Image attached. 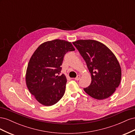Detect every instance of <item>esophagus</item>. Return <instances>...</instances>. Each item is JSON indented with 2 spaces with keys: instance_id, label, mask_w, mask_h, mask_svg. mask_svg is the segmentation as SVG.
<instances>
[{
  "instance_id": "esophagus-1",
  "label": "esophagus",
  "mask_w": 135,
  "mask_h": 135,
  "mask_svg": "<svg viewBox=\"0 0 135 135\" xmlns=\"http://www.w3.org/2000/svg\"><path fill=\"white\" fill-rule=\"evenodd\" d=\"M80 76L79 75H77V76L75 78V80H79V79H80Z\"/></svg>"
}]
</instances>
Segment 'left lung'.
<instances>
[{
	"mask_svg": "<svg viewBox=\"0 0 135 135\" xmlns=\"http://www.w3.org/2000/svg\"><path fill=\"white\" fill-rule=\"evenodd\" d=\"M73 44L91 75V83L84 91L94 99H107L115 91L121 80V68L116 57L105 45L96 40H78Z\"/></svg>",
	"mask_w": 135,
	"mask_h": 135,
	"instance_id": "8db88e82",
	"label": "left lung"
}]
</instances>
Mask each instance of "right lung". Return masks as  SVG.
<instances>
[{
  "instance_id": "1",
  "label": "right lung",
  "mask_w": 135,
  "mask_h": 135,
  "mask_svg": "<svg viewBox=\"0 0 135 135\" xmlns=\"http://www.w3.org/2000/svg\"><path fill=\"white\" fill-rule=\"evenodd\" d=\"M70 42L55 39L43 43L30 59L26 82L30 92L39 103L45 106L56 104L65 92L67 79L60 74L65 55L74 51Z\"/></svg>"
}]
</instances>
